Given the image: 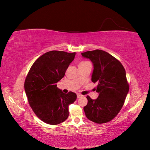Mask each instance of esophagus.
<instances>
[{
	"instance_id": "esophagus-1",
	"label": "esophagus",
	"mask_w": 150,
	"mask_h": 150,
	"mask_svg": "<svg viewBox=\"0 0 150 150\" xmlns=\"http://www.w3.org/2000/svg\"><path fill=\"white\" fill-rule=\"evenodd\" d=\"M83 96V95H81V94H77V98H81Z\"/></svg>"
}]
</instances>
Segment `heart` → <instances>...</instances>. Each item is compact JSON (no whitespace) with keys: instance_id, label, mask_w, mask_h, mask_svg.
<instances>
[{"instance_id":"obj_1","label":"heart","mask_w":150,"mask_h":150,"mask_svg":"<svg viewBox=\"0 0 150 150\" xmlns=\"http://www.w3.org/2000/svg\"><path fill=\"white\" fill-rule=\"evenodd\" d=\"M83 62H81V63H83Z\"/></svg>"}]
</instances>
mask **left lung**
<instances>
[{
	"instance_id": "1",
	"label": "left lung",
	"mask_w": 150,
	"mask_h": 150,
	"mask_svg": "<svg viewBox=\"0 0 150 150\" xmlns=\"http://www.w3.org/2000/svg\"><path fill=\"white\" fill-rule=\"evenodd\" d=\"M93 62L91 81L98 82L97 99L87 96L88 104L84 107L87 118L96 123H105L118 114L129 91L126 71L121 63L102 50L81 53Z\"/></svg>"
}]
</instances>
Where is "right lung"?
Returning <instances> with one entry per match:
<instances>
[{"instance_id": "right-lung-1", "label": "right lung", "mask_w": 150, "mask_h": 150, "mask_svg": "<svg viewBox=\"0 0 150 150\" xmlns=\"http://www.w3.org/2000/svg\"><path fill=\"white\" fill-rule=\"evenodd\" d=\"M76 52L52 51L44 54L32 66L24 83L25 94L33 111L49 125L67 120L68 106L77 98L76 93L65 94L56 83L65 75Z\"/></svg>"}]
</instances>
